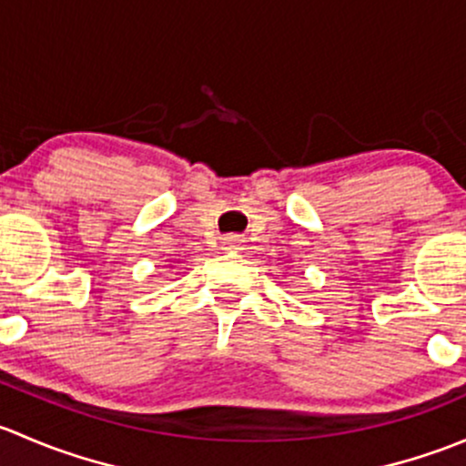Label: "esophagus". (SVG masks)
I'll return each mask as SVG.
<instances>
[{
    "label": "esophagus",
    "mask_w": 466,
    "mask_h": 466,
    "mask_svg": "<svg viewBox=\"0 0 466 466\" xmlns=\"http://www.w3.org/2000/svg\"><path fill=\"white\" fill-rule=\"evenodd\" d=\"M223 246H225V250L238 252V250H243V238L238 237V234H228V237H223Z\"/></svg>",
    "instance_id": "esophagus-1"
}]
</instances>
